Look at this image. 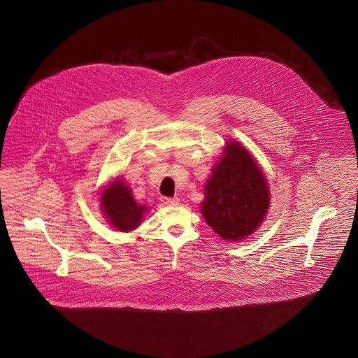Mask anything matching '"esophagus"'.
Wrapping results in <instances>:
<instances>
[{
	"instance_id": "1",
	"label": "esophagus",
	"mask_w": 358,
	"mask_h": 358,
	"mask_svg": "<svg viewBox=\"0 0 358 358\" xmlns=\"http://www.w3.org/2000/svg\"><path fill=\"white\" fill-rule=\"evenodd\" d=\"M161 201L166 205H177L180 203L178 197H162Z\"/></svg>"
}]
</instances>
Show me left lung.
<instances>
[{"instance_id": "left-lung-1", "label": "left lung", "mask_w": 358, "mask_h": 358, "mask_svg": "<svg viewBox=\"0 0 358 358\" xmlns=\"http://www.w3.org/2000/svg\"><path fill=\"white\" fill-rule=\"evenodd\" d=\"M205 184L200 205L208 225L224 240L236 241L259 228L270 206L267 180L238 141L228 142Z\"/></svg>"}]
</instances>
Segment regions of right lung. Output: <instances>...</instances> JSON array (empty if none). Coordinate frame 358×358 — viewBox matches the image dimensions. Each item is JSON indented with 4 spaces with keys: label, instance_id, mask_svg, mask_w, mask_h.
<instances>
[{
    "label": "right lung",
    "instance_id": "1",
    "mask_svg": "<svg viewBox=\"0 0 358 358\" xmlns=\"http://www.w3.org/2000/svg\"><path fill=\"white\" fill-rule=\"evenodd\" d=\"M101 209L107 222L120 232H130L139 227L148 208L139 205L131 194V189L123 180L117 178L101 194Z\"/></svg>",
    "mask_w": 358,
    "mask_h": 358
}]
</instances>
